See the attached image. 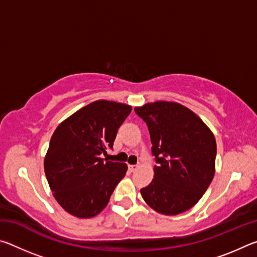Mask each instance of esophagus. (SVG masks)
Returning a JSON list of instances; mask_svg holds the SVG:
<instances>
[{
	"label": "esophagus",
	"instance_id": "obj_1",
	"mask_svg": "<svg viewBox=\"0 0 257 257\" xmlns=\"http://www.w3.org/2000/svg\"><path fill=\"white\" fill-rule=\"evenodd\" d=\"M129 170L130 172H136L138 169H139V165H129Z\"/></svg>",
	"mask_w": 257,
	"mask_h": 257
}]
</instances>
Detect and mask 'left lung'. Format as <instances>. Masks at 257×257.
Instances as JSON below:
<instances>
[{
  "mask_svg": "<svg viewBox=\"0 0 257 257\" xmlns=\"http://www.w3.org/2000/svg\"><path fill=\"white\" fill-rule=\"evenodd\" d=\"M149 127L154 178L141 189L147 205L164 215L193 207L215 173L216 142L211 129L188 107L158 101L135 107Z\"/></svg>",
  "mask_w": 257,
  "mask_h": 257,
  "instance_id": "1",
  "label": "left lung"
}]
</instances>
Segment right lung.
Here are the masks:
<instances>
[{"label": "right lung", "mask_w": 257, "mask_h": 257, "mask_svg": "<svg viewBox=\"0 0 257 257\" xmlns=\"http://www.w3.org/2000/svg\"><path fill=\"white\" fill-rule=\"evenodd\" d=\"M132 112L128 104L99 99L81 107L55 129L44 160L53 196L64 211L89 219L107 205L127 164L104 160Z\"/></svg>", "instance_id": "add662e5"}]
</instances>
